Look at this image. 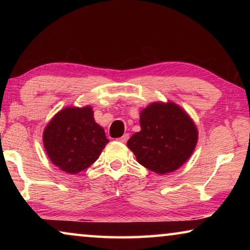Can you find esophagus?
I'll list each match as a JSON object with an SVG mask.
<instances>
[{"label":"esophagus","mask_w":250,"mask_h":250,"mask_svg":"<svg viewBox=\"0 0 250 250\" xmlns=\"http://www.w3.org/2000/svg\"><path fill=\"white\" fill-rule=\"evenodd\" d=\"M128 139H129V134L128 133H125V134H124L122 135L121 138H119V139H117L118 141L119 142H122V143H125L126 141H128Z\"/></svg>","instance_id":"obj_1"}]
</instances>
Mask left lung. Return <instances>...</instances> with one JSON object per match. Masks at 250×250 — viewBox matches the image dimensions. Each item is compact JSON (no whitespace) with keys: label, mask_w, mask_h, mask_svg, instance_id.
<instances>
[{"label":"left lung","mask_w":250,"mask_h":250,"mask_svg":"<svg viewBox=\"0 0 250 250\" xmlns=\"http://www.w3.org/2000/svg\"><path fill=\"white\" fill-rule=\"evenodd\" d=\"M140 126L126 146L141 166L156 174L176 171L195 150L198 140L195 122L173 101H155L142 109Z\"/></svg>","instance_id":"left-lung-1"}]
</instances>
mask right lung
<instances>
[{"mask_svg":"<svg viewBox=\"0 0 250 250\" xmlns=\"http://www.w3.org/2000/svg\"><path fill=\"white\" fill-rule=\"evenodd\" d=\"M108 142L104 128L95 121L91 105L59 110L43 132L49 160L68 174H78L89 167Z\"/></svg>","mask_w":250,"mask_h":250,"instance_id":"add662e5","label":"right lung"}]
</instances>
